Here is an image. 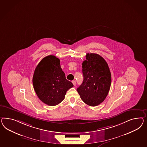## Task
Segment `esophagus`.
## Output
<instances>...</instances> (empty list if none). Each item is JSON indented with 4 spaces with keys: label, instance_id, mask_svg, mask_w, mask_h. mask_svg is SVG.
Returning a JSON list of instances; mask_svg holds the SVG:
<instances>
[{
    "label": "esophagus",
    "instance_id": "34e87169",
    "mask_svg": "<svg viewBox=\"0 0 147 147\" xmlns=\"http://www.w3.org/2000/svg\"><path fill=\"white\" fill-rule=\"evenodd\" d=\"M72 83L73 84V85L74 86H76V81H72Z\"/></svg>",
    "mask_w": 147,
    "mask_h": 147
}]
</instances>
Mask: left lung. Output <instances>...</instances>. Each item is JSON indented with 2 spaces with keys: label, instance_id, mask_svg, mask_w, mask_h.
<instances>
[{
  "label": "left lung",
  "instance_id": "obj_1",
  "mask_svg": "<svg viewBox=\"0 0 147 147\" xmlns=\"http://www.w3.org/2000/svg\"><path fill=\"white\" fill-rule=\"evenodd\" d=\"M82 63L83 82L77 91L86 104L95 107L102 103L110 90L111 74L107 61L96 53H87Z\"/></svg>",
  "mask_w": 147,
  "mask_h": 147
}]
</instances>
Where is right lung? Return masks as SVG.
I'll return each instance as SVG.
<instances>
[{"mask_svg": "<svg viewBox=\"0 0 147 147\" xmlns=\"http://www.w3.org/2000/svg\"><path fill=\"white\" fill-rule=\"evenodd\" d=\"M32 84L38 97L49 106L61 103L68 90L73 87L71 82L66 79L60 60L52 55L44 57L37 65Z\"/></svg>", "mask_w": 147, "mask_h": 147, "instance_id": "obj_1", "label": "right lung"}]
</instances>
